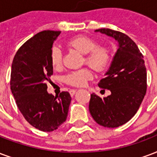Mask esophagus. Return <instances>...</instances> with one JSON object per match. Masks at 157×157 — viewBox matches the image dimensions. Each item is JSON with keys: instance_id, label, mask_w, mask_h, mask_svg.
I'll use <instances>...</instances> for the list:
<instances>
[{"instance_id": "1", "label": "esophagus", "mask_w": 157, "mask_h": 157, "mask_svg": "<svg viewBox=\"0 0 157 157\" xmlns=\"http://www.w3.org/2000/svg\"><path fill=\"white\" fill-rule=\"evenodd\" d=\"M75 91H76V90H69L70 95H71V96H74V95H75Z\"/></svg>"}]
</instances>
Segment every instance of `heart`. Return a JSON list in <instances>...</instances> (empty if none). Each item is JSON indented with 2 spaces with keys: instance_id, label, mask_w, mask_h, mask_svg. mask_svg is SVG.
I'll return each mask as SVG.
<instances>
[{
  "instance_id": "obj_1",
  "label": "heart",
  "mask_w": 157,
  "mask_h": 157,
  "mask_svg": "<svg viewBox=\"0 0 157 157\" xmlns=\"http://www.w3.org/2000/svg\"><path fill=\"white\" fill-rule=\"evenodd\" d=\"M68 46L84 54V64H87L95 71L101 72L105 71L111 61L110 50L105 46H100L96 40L87 36H76L67 42ZM63 53L58 46H52L50 52V61L54 68H59L62 65ZM92 72L88 68L73 71L65 77L67 84L82 86L92 78Z\"/></svg>"
}]
</instances>
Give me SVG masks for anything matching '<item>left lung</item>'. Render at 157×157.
Wrapping results in <instances>:
<instances>
[{"mask_svg":"<svg viewBox=\"0 0 157 157\" xmlns=\"http://www.w3.org/2000/svg\"><path fill=\"white\" fill-rule=\"evenodd\" d=\"M95 31L113 37L118 49L105 77L98 83L99 87L111 90V95L101 99L91 94L89 111L96 123L115 128L129 121L140 107L147 92V69L141 52L128 36L111 29Z\"/></svg>","mask_w":157,"mask_h":157,"instance_id":"8db88e82","label":"left lung"}]
</instances>
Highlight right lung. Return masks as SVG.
I'll list each match as a JSON object with an SVG mask.
<instances>
[{"label": "right lung", "mask_w": 157, "mask_h": 157, "mask_svg": "<svg viewBox=\"0 0 157 157\" xmlns=\"http://www.w3.org/2000/svg\"><path fill=\"white\" fill-rule=\"evenodd\" d=\"M61 31H43L29 39L15 55L11 65L10 90L23 117L42 132L55 131L67 120L71 97L62 91L47 92L46 82L53 74L50 52Z\"/></svg>", "instance_id": "obj_1"}]
</instances>
